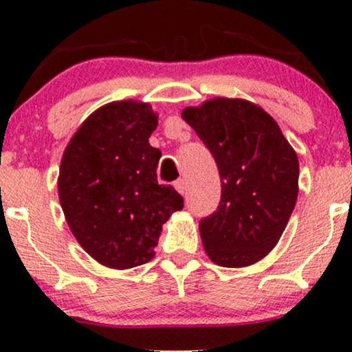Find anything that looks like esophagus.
Here are the masks:
<instances>
[{
  "instance_id": "34e87169",
  "label": "esophagus",
  "mask_w": 352,
  "mask_h": 352,
  "mask_svg": "<svg viewBox=\"0 0 352 352\" xmlns=\"http://www.w3.org/2000/svg\"><path fill=\"white\" fill-rule=\"evenodd\" d=\"M175 188H177V192L184 195V193L187 192V180H184V179L177 180V182H175Z\"/></svg>"
}]
</instances>
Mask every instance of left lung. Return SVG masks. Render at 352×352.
I'll return each mask as SVG.
<instances>
[{"instance_id":"8db88e82","label":"left lung","mask_w":352,"mask_h":352,"mask_svg":"<svg viewBox=\"0 0 352 352\" xmlns=\"http://www.w3.org/2000/svg\"><path fill=\"white\" fill-rule=\"evenodd\" d=\"M182 119L212 152L221 180L218 210L199 225L205 253L225 268L263 260L296 205V152L276 120L246 99H208L185 107Z\"/></svg>"}]
</instances>
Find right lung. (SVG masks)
<instances>
[{"label":"right lung","mask_w":352,"mask_h":352,"mask_svg":"<svg viewBox=\"0 0 352 352\" xmlns=\"http://www.w3.org/2000/svg\"><path fill=\"white\" fill-rule=\"evenodd\" d=\"M157 124L151 104L114 100L96 109L64 148V217L84 252L107 268L151 261L162 225L184 207L179 192L157 182L162 153L148 144Z\"/></svg>","instance_id":"obj_1"}]
</instances>
